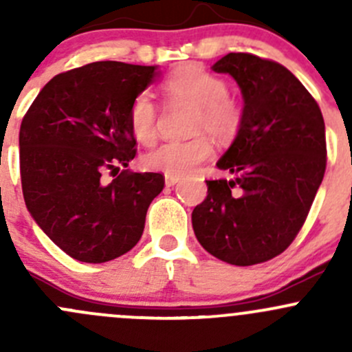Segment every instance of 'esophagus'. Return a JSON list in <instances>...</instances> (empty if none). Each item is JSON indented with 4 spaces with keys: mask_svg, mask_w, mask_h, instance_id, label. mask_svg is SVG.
Segmentation results:
<instances>
[{
    "mask_svg": "<svg viewBox=\"0 0 352 352\" xmlns=\"http://www.w3.org/2000/svg\"><path fill=\"white\" fill-rule=\"evenodd\" d=\"M179 177H172V175H165V186L166 187H173L177 182H179Z\"/></svg>",
    "mask_w": 352,
    "mask_h": 352,
    "instance_id": "esophagus-1",
    "label": "esophagus"
}]
</instances>
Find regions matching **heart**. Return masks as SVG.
Wrapping results in <instances>:
<instances>
[{"mask_svg":"<svg viewBox=\"0 0 352 352\" xmlns=\"http://www.w3.org/2000/svg\"><path fill=\"white\" fill-rule=\"evenodd\" d=\"M170 100L186 102L196 107L192 120L194 133H208L219 141H228L239 133L243 120V107L239 98L228 94L223 78L197 66H182L173 71L162 85ZM129 129L134 140L150 144L156 136V107L148 94H140L131 102ZM212 155L208 136L189 141H166L143 156V166L150 172L172 177L189 175L197 165Z\"/></svg>","mask_w":352,"mask_h":352,"instance_id":"obj_1","label":"heart"}]
</instances>
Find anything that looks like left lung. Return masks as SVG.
Segmentation results:
<instances>
[{
    "instance_id": "obj_1",
    "label": "left lung",
    "mask_w": 352,
    "mask_h": 352,
    "mask_svg": "<svg viewBox=\"0 0 352 352\" xmlns=\"http://www.w3.org/2000/svg\"><path fill=\"white\" fill-rule=\"evenodd\" d=\"M236 81L243 120L216 166L232 179L206 180L192 211L199 243L233 265L283 254L307 219L327 165L320 107L279 63L230 52L212 65Z\"/></svg>"
}]
</instances>
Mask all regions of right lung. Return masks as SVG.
I'll return each mask as SVG.
<instances>
[{
    "label": "right lung",
    "mask_w": 352,
    "mask_h": 352,
    "mask_svg": "<svg viewBox=\"0 0 352 352\" xmlns=\"http://www.w3.org/2000/svg\"><path fill=\"white\" fill-rule=\"evenodd\" d=\"M158 66L98 61L52 78L20 126V175L28 212L69 257L102 264L129 252L144 230L162 173L122 170L136 156L131 102ZM113 177V175H112Z\"/></svg>",
    "instance_id": "1"
}]
</instances>
